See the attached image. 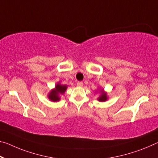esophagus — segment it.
Instances as JSON below:
<instances>
[{"label": "esophagus", "instance_id": "34e87169", "mask_svg": "<svg viewBox=\"0 0 158 158\" xmlns=\"http://www.w3.org/2000/svg\"><path fill=\"white\" fill-rule=\"evenodd\" d=\"M77 86H79V87L83 86V82H82V81H78V82H77Z\"/></svg>", "mask_w": 158, "mask_h": 158}]
</instances>
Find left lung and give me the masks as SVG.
<instances>
[{"label": "left lung", "mask_w": 158, "mask_h": 158, "mask_svg": "<svg viewBox=\"0 0 158 158\" xmlns=\"http://www.w3.org/2000/svg\"><path fill=\"white\" fill-rule=\"evenodd\" d=\"M100 96L98 98L97 100L101 102H105L108 99V96H107V93L104 91L103 89H101L99 91Z\"/></svg>", "instance_id": "obj_1"}]
</instances>
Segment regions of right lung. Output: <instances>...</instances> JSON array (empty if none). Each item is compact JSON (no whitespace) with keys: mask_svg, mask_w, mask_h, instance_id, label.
<instances>
[{"mask_svg":"<svg viewBox=\"0 0 158 158\" xmlns=\"http://www.w3.org/2000/svg\"><path fill=\"white\" fill-rule=\"evenodd\" d=\"M67 89V85H62L60 82H58L55 86V88L51 89V91L48 94V98L52 102L59 101L61 99V96L64 94Z\"/></svg>","mask_w":158,"mask_h":158,"instance_id":"obj_1","label":"right lung"}]
</instances>
